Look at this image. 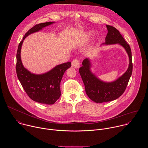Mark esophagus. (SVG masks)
<instances>
[{
    "instance_id": "esophagus-1",
    "label": "esophagus",
    "mask_w": 148,
    "mask_h": 148,
    "mask_svg": "<svg viewBox=\"0 0 148 148\" xmlns=\"http://www.w3.org/2000/svg\"><path fill=\"white\" fill-rule=\"evenodd\" d=\"M72 64V66L75 69H78L79 67V60L77 58L73 60L71 62Z\"/></svg>"
}]
</instances>
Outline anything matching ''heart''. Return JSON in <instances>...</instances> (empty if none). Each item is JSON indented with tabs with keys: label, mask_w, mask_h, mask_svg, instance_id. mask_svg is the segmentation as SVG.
Returning <instances> with one entry per match:
<instances>
[{
	"label": "heart",
	"mask_w": 148,
	"mask_h": 148,
	"mask_svg": "<svg viewBox=\"0 0 148 148\" xmlns=\"http://www.w3.org/2000/svg\"><path fill=\"white\" fill-rule=\"evenodd\" d=\"M90 34H91L90 33H87V37H89V36H90Z\"/></svg>",
	"instance_id": "obj_1"
}]
</instances>
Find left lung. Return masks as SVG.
<instances>
[{
    "label": "left lung",
    "mask_w": 148,
    "mask_h": 148,
    "mask_svg": "<svg viewBox=\"0 0 148 148\" xmlns=\"http://www.w3.org/2000/svg\"><path fill=\"white\" fill-rule=\"evenodd\" d=\"M107 27L108 32L103 45H121L128 54L130 64L128 70L121 77L113 82H106L100 80L92 73L88 58L83 60L82 66L79 69V72L85 86L86 94L92 101L97 103L111 101L121 96L127 87L132 73V53L130 45L116 28L110 25H107Z\"/></svg>",
    "instance_id": "obj_1"
}]
</instances>
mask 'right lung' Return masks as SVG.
Returning <instances> with one entry per match:
<instances>
[{
  "mask_svg": "<svg viewBox=\"0 0 148 148\" xmlns=\"http://www.w3.org/2000/svg\"><path fill=\"white\" fill-rule=\"evenodd\" d=\"M54 23H42L31 28L20 42L16 54V73L25 92L34 101L48 105L54 103L60 98V82L65 71L71 67V62L58 65L46 73L34 74L23 67L21 60L20 51L23 40L27 36Z\"/></svg>",
  "mask_w": 148,
  "mask_h": 148,
  "instance_id": "1",
  "label": "right lung"
}]
</instances>
